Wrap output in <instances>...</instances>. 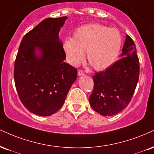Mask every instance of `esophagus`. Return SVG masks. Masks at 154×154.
<instances>
[{"instance_id":"obj_1","label":"esophagus","mask_w":154,"mask_h":154,"mask_svg":"<svg viewBox=\"0 0 154 154\" xmlns=\"http://www.w3.org/2000/svg\"><path fill=\"white\" fill-rule=\"evenodd\" d=\"M85 75V72L82 71V70H79L78 71V75L79 76H82Z\"/></svg>"}]
</instances>
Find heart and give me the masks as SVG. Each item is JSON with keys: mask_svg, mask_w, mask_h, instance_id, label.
Listing matches in <instances>:
<instances>
[{"mask_svg": "<svg viewBox=\"0 0 154 154\" xmlns=\"http://www.w3.org/2000/svg\"><path fill=\"white\" fill-rule=\"evenodd\" d=\"M121 45L122 36L117 29L90 23L79 27L72 38L64 40L63 48L72 66L78 65L86 51L87 59L92 67L103 70L115 62Z\"/></svg>", "mask_w": 154, "mask_h": 154, "instance_id": "heart-1", "label": "heart"}]
</instances>
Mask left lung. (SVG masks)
I'll return each instance as SVG.
<instances>
[{"label":"left lung","instance_id":"8db88e82","mask_svg":"<svg viewBox=\"0 0 154 154\" xmlns=\"http://www.w3.org/2000/svg\"><path fill=\"white\" fill-rule=\"evenodd\" d=\"M122 58L92 77L93 91L89 97L92 108L104 116L121 112L131 100L139 78L140 64L134 42L126 36Z\"/></svg>","mask_w":154,"mask_h":154}]
</instances>
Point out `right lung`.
Returning <instances> with one entry per match:
<instances>
[{"mask_svg":"<svg viewBox=\"0 0 154 154\" xmlns=\"http://www.w3.org/2000/svg\"><path fill=\"white\" fill-rule=\"evenodd\" d=\"M66 16L41 21L22 38L14 64V81L20 100L37 116H49L58 111L77 70L64 62L66 54L59 33ZM40 56L35 55V49Z\"/></svg>","mask_w":154,"mask_h":154,"instance_id":"1","label":"right lung"}]
</instances>
